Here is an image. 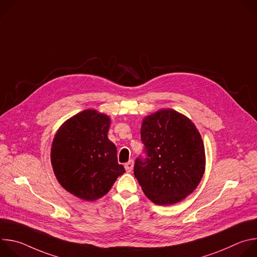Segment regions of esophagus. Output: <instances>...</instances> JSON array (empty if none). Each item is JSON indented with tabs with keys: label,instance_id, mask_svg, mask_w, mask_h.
Segmentation results:
<instances>
[{
	"label": "esophagus",
	"instance_id": "34e87169",
	"mask_svg": "<svg viewBox=\"0 0 257 257\" xmlns=\"http://www.w3.org/2000/svg\"><path fill=\"white\" fill-rule=\"evenodd\" d=\"M133 167H134V162L132 160H130L128 163L125 164V169L127 172H131L133 170Z\"/></svg>",
	"mask_w": 257,
	"mask_h": 257
}]
</instances>
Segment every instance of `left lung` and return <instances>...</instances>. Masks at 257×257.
<instances>
[{
  "label": "left lung",
  "mask_w": 257,
  "mask_h": 257,
  "mask_svg": "<svg viewBox=\"0 0 257 257\" xmlns=\"http://www.w3.org/2000/svg\"><path fill=\"white\" fill-rule=\"evenodd\" d=\"M146 157L137 158L134 176L158 205L175 204L191 194L205 170L201 135L192 121L175 109H160L141 125Z\"/></svg>",
  "instance_id": "8db88e82"
}]
</instances>
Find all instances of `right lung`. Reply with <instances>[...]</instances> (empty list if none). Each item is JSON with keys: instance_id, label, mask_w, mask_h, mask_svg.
Instances as JSON below:
<instances>
[{"instance_id": "1", "label": "right lung", "mask_w": 257, "mask_h": 257, "mask_svg": "<svg viewBox=\"0 0 257 257\" xmlns=\"http://www.w3.org/2000/svg\"><path fill=\"white\" fill-rule=\"evenodd\" d=\"M109 117L85 109L57 131L51 162L61 186L76 197L93 201L105 195L125 173L118 164L116 145L107 138Z\"/></svg>"}]
</instances>
